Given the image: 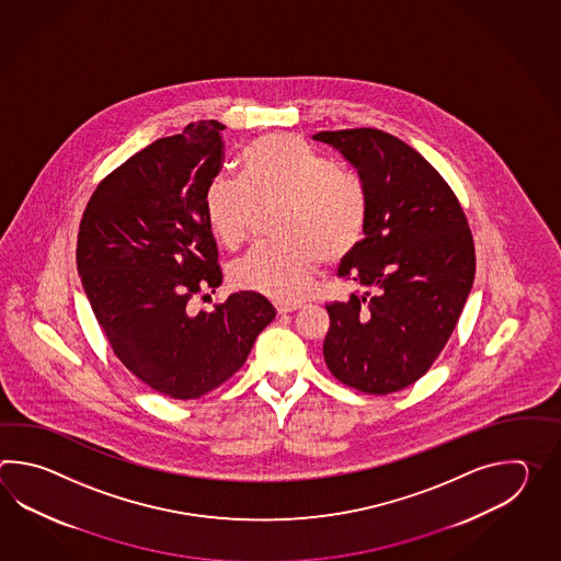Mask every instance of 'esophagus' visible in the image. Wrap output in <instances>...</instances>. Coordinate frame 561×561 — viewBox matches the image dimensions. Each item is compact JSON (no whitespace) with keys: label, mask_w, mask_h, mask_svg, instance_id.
<instances>
[{"label":"esophagus","mask_w":561,"mask_h":561,"mask_svg":"<svg viewBox=\"0 0 561 561\" xmlns=\"http://www.w3.org/2000/svg\"><path fill=\"white\" fill-rule=\"evenodd\" d=\"M275 309L278 314H288V312H295L300 309L295 302H275Z\"/></svg>","instance_id":"obj_1"}]
</instances>
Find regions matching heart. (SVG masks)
Listing matches in <instances>:
<instances>
[{
	"label": "heart",
	"mask_w": 561,
	"mask_h": 561,
	"mask_svg": "<svg viewBox=\"0 0 561 561\" xmlns=\"http://www.w3.org/2000/svg\"><path fill=\"white\" fill-rule=\"evenodd\" d=\"M244 179L216 176L206 191V218L216 239L237 249L259 213L278 210L276 244L256 247L230 266L232 285L293 302L307 293L319 264L357 247L367 222V196L355 176L334 170L297 136L271 134L242 154Z\"/></svg>",
	"instance_id": "b5f03b06"
}]
</instances>
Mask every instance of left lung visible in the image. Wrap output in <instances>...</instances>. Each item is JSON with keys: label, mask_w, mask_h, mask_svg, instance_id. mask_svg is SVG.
<instances>
[{"label": "left lung", "mask_w": 561, "mask_h": 561, "mask_svg": "<svg viewBox=\"0 0 561 561\" xmlns=\"http://www.w3.org/2000/svg\"><path fill=\"white\" fill-rule=\"evenodd\" d=\"M312 140L357 170L367 196L363 240L336 271L363 290L327 305L322 355L353 389L401 391L430 370L466 307L476 278L471 230L447 182L403 140L375 128Z\"/></svg>", "instance_id": "1"}]
</instances>
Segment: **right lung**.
Returning <instances> with one entry per match:
<instances>
[{
  "instance_id": "1",
  "label": "right lung",
  "mask_w": 561,
  "mask_h": 561,
  "mask_svg": "<svg viewBox=\"0 0 561 561\" xmlns=\"http://www.w3.org/2000/svg\"><path fill=\"white\" fill-rule=\"evenodd\" d=\"M222 130L201 119L128 158L100 182L78 232V273L116 357L158 393L184 401L230 379L276 317L252 290L210 312L191 309L194 295L222 283L206 218Z\"/></svg>"
}]
</instances>
